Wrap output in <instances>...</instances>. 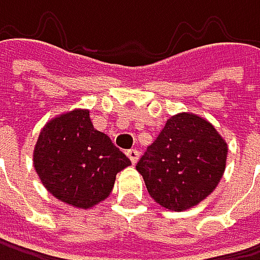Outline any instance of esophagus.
Wrapping results in <instances>:
<instances>
[{
  "instance_id": "34e87169",
  "label": "esophagus",
  "mask_w": 260,
  "mask_h": 260,
  "mask_svg": "<svg viewBox=\"0 0 260 260\" xmlns=\"http://www.w3.org/2000/svg\"><path fill=\"white\" fill-rule=\"evenodd\" d=\"M127 156H128V159L132 161V164H136V161L139 159V152H138L136 149H132V150L127 152Z\"/></svg>"
}]
</instances>
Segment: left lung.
I'll use <instances>...</instances> for the list:
<instances>
[{"label":"left lung","instance_id":"left-lung-1","mask_svg":"<svg viewBox=\"0 0 260 260\" xmlns=\"http://www.w3.org/2000/svg\"><path fill=\"white\" fill-rule=\"evenodd\" d=\"M228 146L211 122L178 113L136 164L150 197L162 208L184 211L217 187L226 166Z\"/></svg>","mask_w":260,"mask_h":260}]
</instances>
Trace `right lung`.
Wrapping results in <instances>:
<instances>
[{
	"instance_id": "add662e5",
	"label": "right lung",
	"mask_w": 260,
	"mask_h": 260,
	"mask_svg": "<svg viewBox=\"0 0 260 260\" xmlns=\"http://www.w3.org/2000/svg\"><path fill=\"white\" fill-rule=\"evenodd\" d=\"M130 159L96 130L88 110H73L51 119L34 149V167L43 186L60 202L89 209L113 190L116 174Z\"/></svg>"
}]
</instances>
